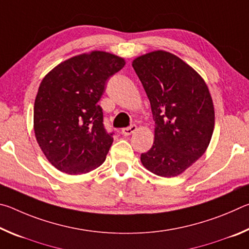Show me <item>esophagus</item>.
I'll list each match as a JSON object with an SVG mask.
<instances>
[{
  "label": "esophagus",
  "instance_id": "1",
  "mask_svg": "<svg viewBox=\"0 0 249 249\" xmlns=\"http://www.w3.org/2000/svg\"><path fill=\"white\" fill-rule=\"evenodd\" d=\"M137 130V126L136 125H130L128 127H125L122 129V134L124 135V136H128V135H132L133 133H135Z\"/></svg>",
  "mask_w": 249,
  "mask_h": 249
}]
</instances>
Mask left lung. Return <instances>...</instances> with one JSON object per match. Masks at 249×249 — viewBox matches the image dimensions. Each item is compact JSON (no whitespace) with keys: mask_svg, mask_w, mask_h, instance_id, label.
<instances>
[{"mask_svg":"<svg viewBox=\"0 0 249 249\" xmlns=\"http://www.w3.org/2000/svg\"><path fill=\"white\" fill-rule=\"evenodd\" d=\"M132 66L155 121L154 145L141 161L157 176H179L205 153L212 138L215 117L209 88L192 67L165 50L137 57Z\"/></svg>","mask_w":249,"mask_h":249,"instance_id":"obj_1","label":"left lung"}]
</instances>
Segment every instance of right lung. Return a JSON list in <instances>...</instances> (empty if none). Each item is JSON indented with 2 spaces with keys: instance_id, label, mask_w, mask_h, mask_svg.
<instances>
[{
  "instance_id": "add662e5",
  "label": "right lung",
  "mask_w": 249,
  "mask_h": 249,
  "mask_svg": "<svg viewBox=\"0 0 249 249\" xmlns=\"http://www.w3.org/2000/svg\"><path fill=\"white\" fill-rule=\"evenodd\" d=\"M124 66V58L94 50L62 61L40 82L34 130L40 149L58 170L82 175L104 162L113 133L104 128L98 102L107 79Z\"/></svg>"
}]
</instances>
